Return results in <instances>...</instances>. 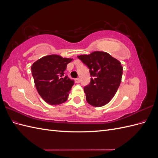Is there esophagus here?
Returning <instances> with one entry per match:
<instances>
[{
	"mask_svg": "<svg viewBox=\"0 0 158 158\" xmlns=\"http://www.w3.org/2000/svg\"><path fill=\"white\" fill-rule=\"evenodd\" d=\"M80 78H76V80H75V82H76V83H79L80 82Z\"/></svg>",
	"mask_w": 158,
	"mask_h": 158,
	"instance_id": "34e87169",
	"label": "esophagus"
}]
</instances>
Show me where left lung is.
Returning <instances> with one entry per match:
<instances>
[{
  "label": "left lung",
  "mask_w": 158,
  "mask_h": 158,
  "mask_svg": "<svg viewBox=\"0 0 158 158\" xmlns=\"http://www.w3.org/2000/svg\"><path fill=\"white\" fill-rule=\"evenodd\" d=\"M78 58L89 68L92 76L90 83L84 88L87 102L97 107L105 106L111 101L120 85L121 63L103 51H94Z\"/></svg>",
  "instance_id": "left-lung-1"
}]
</instances>
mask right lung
I'll use <instances>...</instances> for the list:
<instances>
[{"mask_svg": "<svg viewBox=\"0 0 158 158\" xmlns=\"http://www.w3.org/2000/svg\"><path fill=\"white\" fill-rule=\"evenodd\" d=\"M73 59L60 55L45 56L31 66V74L40 96L45 102L56 106L65 102L74 81L64 76L66 66Z\"/></svg>", "mask_w": 158, "mask_h": 158, "instance_id": "add662e5", "label": "right lung"}]
</instances>
